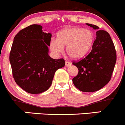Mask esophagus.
I'll list each match as a JSON object with an SVG mask.
<instances>
[{"label":"esophagus","mask_w":125,"mask_h":125,"mask_svg":"<svg viewBox=\"0 0 125 125\" xmlns=\"http://www.w3.org/2000/svg\"><path fill=\"white\" fill-rule=\"evenodd\" d=\"M72 64V62H70V61H65V66L68 67V66H70V65Z\"/></svg>","instance_id":"obj_1"}]
</instances>
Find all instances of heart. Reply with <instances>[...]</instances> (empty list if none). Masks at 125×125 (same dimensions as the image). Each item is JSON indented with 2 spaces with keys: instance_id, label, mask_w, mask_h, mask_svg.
Listing matches in <instances>:
<instances>
[{
  "instance_id": "b5f03b06",
  "label": "heart",
  "mask_w": 125,
  "mask_h": 125,
  "mask_svg": "<svg viewBox=\"0 0 125 125\" xmlns=\"http://www.w3.org/2000/svg\"><path fill=\"white\" fill-rule=\"evenodd\" d=\"M94 41L95 34L91 30L80 27L67 28L58 33L57 39H52L50 47L53 52L58 54L62 52L63 46H66L69 56L80 58L89 51Z\"/></svg>"
}]
</instances>
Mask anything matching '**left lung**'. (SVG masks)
<instances>
[{"mask_svg": "<svg viewBox=\"0 0 125 125\" xmlns=\"http://www.w3.org/2000/svg\"><path fill=\"white\" fill-rule=\"evenodd\" d=\"M94 29L95 25L87 23ZM91 52L72 64L78 69V73L72 79L75 87L85 92H95L101 89L111 80L117 60L115 48L109 34L98 30Z\"/></svg>", "mask_w": 125, "mask_h": 125, "instance_id": "1", "label": "left lung"}]
</instances>
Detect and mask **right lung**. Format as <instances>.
I'll list each match as a JSON object with an SVG mask.
<instances>
[{
    "label": "right lung",
    "instance_id": "obj_1",
    "mask_svg": "<svg viewBox=\"0 0 125 125\" xmlns=\"http://www.w3.org/2000/svg\"><path fill=\"white\" fill-rule=\"evenodd\" d=\"M52 34L39 25H31L15 36L10 53L12 73L17 84L33 94L46 91L54 75L65 65L63 58L55 60L48 54Z\"/></svg>",
    "mask_w": 125,
    "mask_h": 125
}]
</instances>
